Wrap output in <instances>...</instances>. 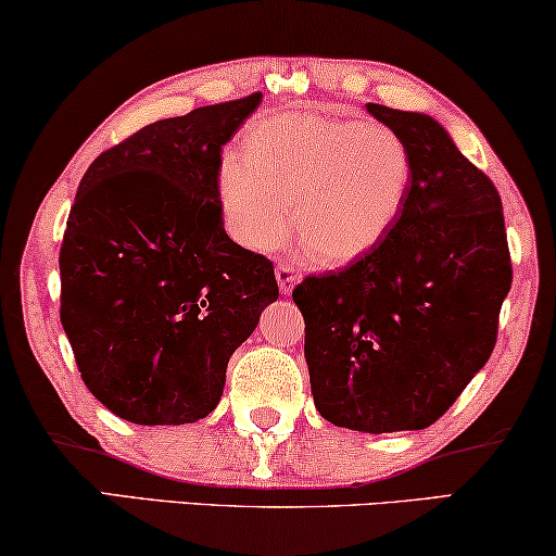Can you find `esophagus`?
Instances as JSON below:
<instances>
[{
	"instance_id": "1",
	"label": "esophagus",
	"mask_w": 556,
	"mask_h": 556,
	"mask_svg": "<svg viewBox=\"0 0 556 556\" xmlns=\"http://www.w3.org/2000/svg\"><path fill=\"white\" fill-rule=\"evenodd\" d=\"M299 273H295L291 265H283L280 263L278 268H276V280H278V286H280V293H291L293 288H295V283H299Z\"/></svg>"
}]
</instances>
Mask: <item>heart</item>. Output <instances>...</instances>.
I'll use <instances>...</instances> for the list:
<instances>
[{
    "label": "heart",
    "instance_id": "1",
    "mask_svg": "<svg viewBox=\"0 0 556 556\" xmlns=\"http://www.w3.org/2000/svg\"><path fill=\"white\" fill-rule=\"evenodd\" d=\"M413 159L392 128L362 118L288 111L242 136L217 169L225 227L268 253L293 227L321 265H349L387 238L405 207Z\"/></svg>",
    "mask_w": 556,
    "mask_h": 556
}]
</instances>
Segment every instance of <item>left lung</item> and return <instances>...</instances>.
I'll use <instances>...</instances> for the list:
<instances>
[{"label": "left lung", "instance_id": "8db88e82", "mask_svg": "<svg viewBox=\"0 0 556 556\" xmlns=\"http://www.w3.org/2000/svg\"><path fill=\"white\" fill-rule=\"evenodd\" d=\"M367 111L409 149L405 207L369 255L306 278L293 301L316 409L379 435L430 428L483 369L511 291V255L496 187L451 134L428 113Z\"/></svg>", "mask_w": 556, "mask_h": 556}]
</instances>
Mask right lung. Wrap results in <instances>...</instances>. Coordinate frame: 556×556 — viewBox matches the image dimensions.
I'll return each mask as SVG.
<instances>
[{"mask_svg":"<svg viewBox=\"0 0 556 556\" xmlns=\"http://www.w3.org/2000/svg\"><path fill=\"white\" fill-rule=\"evenodd\" d=\"M263 101L143 126L80 179L60 248V321L93 397L136 425L207 417L227 362L278 299L268 257L225 232L223 147Z\"/></svg>","mask_w":556,"mask_h":556,"instance_id":"add662e5","label":"right lung"}]
</instances>
